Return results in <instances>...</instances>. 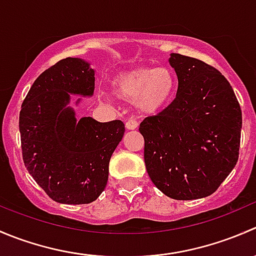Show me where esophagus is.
Segmentation results:
<instances>
[{
  "label": "esophagus",
  "instance_id": "34e87169",
  "mask_svg": "<svg viewBox=\"0 0 256 256\" xmlns=\"http://www.w3.org/2000/svg\"><path fill=\"white\" fill-rule=\"evenodd\" d=\"M125 126H126V128H128V130H135V128H138V122L135 120V118H130V120L126 121Z\"/></svg>",
  "mask_w": 256,
  "mask_h": 256
}]
</instances>
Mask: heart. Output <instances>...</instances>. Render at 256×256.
I'll list each match as a JSON object with an SVG mask.
<instances>
[{
    "label": "heart",
    "instance_id": "obj_1",
    "mask_svg": "<svg viewBox=\"0 0 256 256\" xmlns=\"http://www.w3.org/2000/svg\"><path fill=\"white\" fill-rule=\"evenodd\" d=\"M114 92L125 102H135L144 114H154L171 102L176 92V76L167 66L136 68L114 79Z\"/></svg>",
    "mask_w": 256,
    "mask_h": 256
}]
</instances>
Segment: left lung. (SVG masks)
<instances>
[{
    "label": "left lung",
    "mask_w": 256,
    "mask_h": 256,
    "mask_svg": "<svg viewBox=\"0 0 256 256\" xmlns=\"http://www.w3.org/2000/svg\"><path fill=\"white\" fill-rule=\"evenodd\" d=\"M178 89L174 102L140 124L144 164L154 184L177 200L216 192L239 157L242 109L219 70L172 53Z\"/></svg>",
    "instance_id": "8db88e82"
}]
</instances>
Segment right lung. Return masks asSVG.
<instances>
[{"instance_id":"add662e5","label":"right lung","mask_w":256,"mask_h":256,"mask_svg":"<svg viewBox=\"0 0 256 256\" xmlns=\"http://www.w3.org/2000/svg\"><path fill=\"white\" fill-rule=\"evenodd\" d=\"M94 76L82 59H62L34 80L20 108L26 168L52 200L63 204H88L102 194L112 154L125 132L121 120L76 121L66 106L70 94H94Z\"/></svg>"}]
</instances>
